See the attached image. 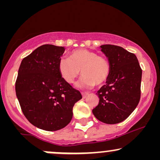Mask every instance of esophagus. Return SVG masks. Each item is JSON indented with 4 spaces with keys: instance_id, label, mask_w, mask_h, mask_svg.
Listing matches in <instances>:
<instances>
[{
    "instance_id": "34e87169",
    "label": "esophagus",
    "mask_w": 160,
    "mask_h": 160,
    "mask_svg": "<svg viewBox=\"0 0 160 160\" xmlns=\"http://www.w3.org/2000/svg\"><path fill=\"white\" fill-rule=\"evenodd\" d=\"M81 94H82V98H87L88 95H89V93H88V92H81Z\"/></svg>"
}]
</instances>
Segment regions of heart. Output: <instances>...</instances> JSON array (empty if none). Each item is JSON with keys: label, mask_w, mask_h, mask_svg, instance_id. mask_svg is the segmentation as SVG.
Listing matches in <instances>:
<instances>
[{"label": "heart", "mask_w": 160, "mask_h": 160, "mask_svg": "<svg viewBox=\"0 0 160 160\" xmlns=\"http://www.w3.org/2000/svg\"><path fill=\"white\" fill-rule=\"evenodd\" d=\"M58 68L62 78L68 83L74 82L80 70L82 77L78 85L87 89L102 85L111 72L110 63L105 57L86 49H75L70 53L69 58H62Z\"/></svg>", "instance_id": "b5f03b06"}]
</instances>
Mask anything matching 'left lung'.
<instances>
[{
	"label": "left lung",
	"mask_w": 160,
	"mask_h": 160,
	"mask_svg": "<svg viewBox=\"0 0 160 160\" xmlns=\"http://www.w3.org/2000/svg\"><path fill=\"white\" fill-rule=\"evenodd\" d=\"M111 66L106 84L97 92L98 106L93 114L101 122L116 124L131 114L139 103L142 70L136 56L121 47L101 46Z\"/></svg>",
	"instance_id": "obj_1"
}]
</instances>
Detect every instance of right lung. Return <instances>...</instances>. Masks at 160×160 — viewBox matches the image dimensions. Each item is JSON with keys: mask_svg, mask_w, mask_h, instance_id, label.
I'll use <instances>...</instances> for the list:
<instances>
[{"mask_svg": "<svg viewBox=\"0 0 160 160\" xmlns=\"http://www.w3.org/2000/svg\"><path fill=\"white\" fill-rule=\"evenodd\" d=\"M63 47L42 45L23 58L18 71L16 94L27 120L46 131L65 127L74 104L82 98L78 90L62 78L58 64Z\"/></svg>", "mask_w": 160, "mask_h": 160, "instance_id": "add662e5", "label": "right lung"}]
</instances>
